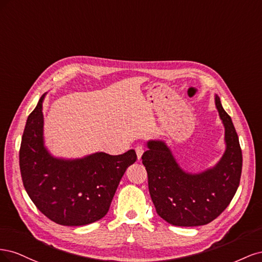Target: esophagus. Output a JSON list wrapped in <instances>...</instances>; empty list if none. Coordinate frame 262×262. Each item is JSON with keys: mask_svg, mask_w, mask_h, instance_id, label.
<instances>
[{"mask_svg": "<svg viewBox=\"0 0 262 262\" xmlns=\"http://www.w3.org/2000/svg\"><path fill=\"white\" fill-rule=\"evenodd\" d=\"M136 153H137V156H138V160H141L142 155H143V153H144V146L138 145L136 147Z\"/></svg>", "mask_w": 262, "mask_h": 262, "instance_id": "obj_1", "label": "esophagus"}]
</instances>
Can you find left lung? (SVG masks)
<instances>
[{
  "label": "left lung",
  "mask_w": 262,
  "mask_h": 262,
  "mask_svg": "<svg viewBox=\"0 0 262 262\" xmlns=\"http://www.w3.org/2000/svg\"><path fill=\"white\" fill-rule=\"evenodd\" d=\"M225 128V152L213 168L190 173L176 162L163 141H148L142 155L148 190L158 215L176 226H200L215 220L231 203L239 186L243 155L232 119L215 95Z\"/></svg>",
  "instance_id": "8db88e82"
}]
</instances>
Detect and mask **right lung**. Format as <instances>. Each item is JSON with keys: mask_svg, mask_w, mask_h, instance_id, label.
<instances>
[{"mask_svg": "<svg viewBox=\"0 0 262 262\" xmlns=\"http://www.w3.org/2000/svg\"><path fill=\"white\" fill-rule=\"evenodd\" d=\"M28 116L19 149L24 187L42 214L64 226H81L104 217L136 150L121 155L94 153L76 160L52 156L45 146L42 101Z\"/></svg>", "mask_w": 262, "mask_h": 262, "instance_id": "add662e5", "label": "right lung"}]
</instances>
